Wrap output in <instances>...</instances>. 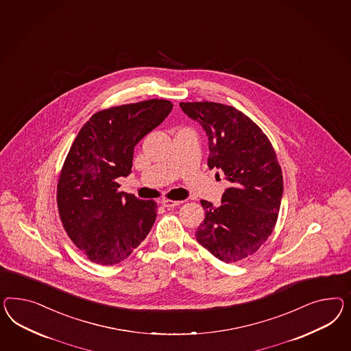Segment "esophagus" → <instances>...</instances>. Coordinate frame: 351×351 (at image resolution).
<instances>
[{
    "mask_svg": "<svg viewBox=\"0 0 351 351\" xmlns=\"http://www.w3.org/2000/svg\"><path fill=\"white\" fill-rule=\"evenodd\" d=\"M161 203L163 207L172 208V207H176V206H180L182 202H181V200L162 199Z\"/></svg>",
    "mask_w": 351,
    "mask_h": 351,
    "instance_id": "1",
    "label": "esophagus"
}]
</instances>
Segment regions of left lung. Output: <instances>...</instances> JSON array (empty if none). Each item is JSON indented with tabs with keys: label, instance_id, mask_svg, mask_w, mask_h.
<instances>
[{
	"label": "left lung",
	"instance_id": "left-lung-1",
	"mask_svg": "<svg viewBox=\"0 0 351 351\" xmlns=\"http://www.w3.org/2000/svg\"><path fill=\"white\" fill-rule=\"evenodd\" d=\"M208 135V167L225 173L230 188L215 207L206 210L195 232L210 254L235 263L254 254L272 234L278 218L284 179L268 136L247 114L217 102H180Z\"/></svg>",
	"mask_w": 351,
	"mask_h": 351
}]
</instances>
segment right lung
Here are the masks:
<instances>
[{
  "instance_id": "add662e5",
  "label": "right lung",
  "mask_w": 351,
  "mask_h": 351,
  "mask_svg": "<svg viewBox=\"0 0 351 351\" xmlns=\"http://www.w3.org/2000/svg\"><path fill=\"white\" fill-rule=\"evenodd\" d=\"M167 99H147L95 112L76 135L57 182V207L69 237L97 265L126 259L149 234L157 203L120 191L134 147L169 116Z\"/></svg>"
}]
</instances>
